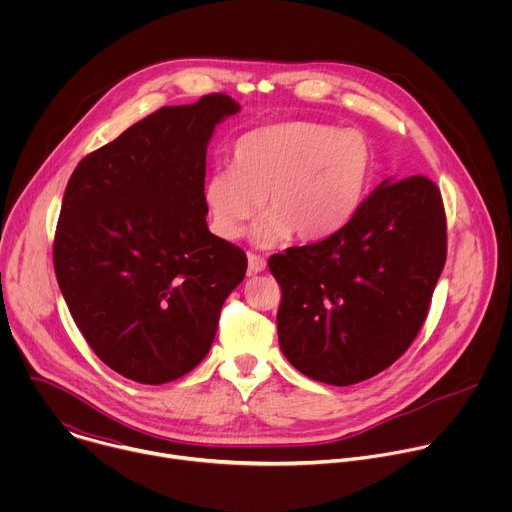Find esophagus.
Wrapping results in <instances>:
<instances>
[{
    "instance_id": "34e87169",
    "label": "esophagus",
    "mask_w": 512,
    "mask_h": 512,
    "mask_svg": "<svg viewBox=\"0 0 512 512\" xmlns=\"http://www.w3.org/2000/svg\"><path fill=\"white\" fill-rule=\"evenodd\" d=\"M247 261H249V273H251V275L261 273V271H265V267H267V261H265L261 255H255V253H249V255H247Z\"/></svg>"
}]
</instances>
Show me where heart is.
Segmentation results:
<instances>
[{
	"label": "heart",
	"instance_id": "heart-1",
	"mask_svg": "<svg viewBox=\"0 0 512 512\" xmlns=\"http://www.w3.org/2000/svg\"><path fill=\"white\" fill-rule=\"evenodd\" d=\"M375 168L373 143L360 131L314 121L269 123L235 141L231 168L206 178L202 200L221 239H239L261 208L265 216L253 231L259 247L287 237L310 243L350 221Z\"/></svg>",
	"mask_w": 512,
	"mask_h": 512
}]
</instances>
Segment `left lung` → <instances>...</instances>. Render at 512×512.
<instances>
[{"label":"left lung","mask_w":512,"mask_h":512,"mask_svg":"<svg viewBox=\"0 0 512 512\" xmlns=\"http://www.w3.org/2000/svg\"><path fill=\"white\" fill-rule=\"evenodd\" d=\"M446 249L437 186L423 176L381 182L342 229L269 257L281 352L336 387L379 375L421 330Z\"/></svg>","instance_id":"left-lung-1"}]
</instances>
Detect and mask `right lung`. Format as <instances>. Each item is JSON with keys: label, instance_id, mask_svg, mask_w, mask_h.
<instances>
[{"label": "right lung", "instance_id": "add662e5", "mask_svg": "<svg viewBox=\"0 0 512 512\" xmlns=\"http://www.w3.org/2000/svg\"><path fill=\"white\" fill-rule=\"evenodd\" d=\"M241 111L229 95L162 107L72 172L54 237L64 302L109 369L143 385L208 354L247 255L206 225V148Z\"/></svg>", "mask_w": 512, "mask_h": 512}]
</instances>
